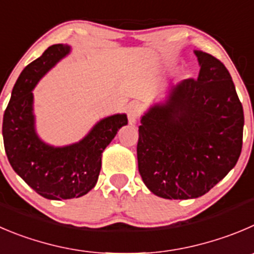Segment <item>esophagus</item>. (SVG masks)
I'll list each match as a JSON object with an SVG mask.
<instances>
[{"instance_id":"1","label":"esophagus","mask_w":254,"mask_h":254,"mask_svg":"<svg viewBox=\"0 0 254 254\" xmlns=\"http://www.w3.org/2000/svg\"><path fill=\"white\" fill-rule=\"evenodd\" d=\"M127 116H128V121L131 125L137 122V120L141 116V107H139L138 103H132L127 108Z\"/></svg>"}]
</instances>
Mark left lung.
<instances>
[{"label":"left lung","mask_w":254,"mask_h":254,"mask_svg":"<svg viewBox=\"0 0 254 254\" xmlns=\"http://www.w3.org/2000/svg\"><path fill=\"white\" fill-rule=\"evenodd\" d=\"M197 79H183L165 102L142 116L138 171L152 193L167 199L206 194L236 166L242 151L243 107L228 69L194 51Z\"/></svg>","instance_id":"obj_1"}]
</instances>
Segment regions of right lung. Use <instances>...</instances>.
Returning <instances> with one entry per match:
<instances>
[{
	"label": "right lung",
	"instance_id": "right-lung-1",
	"mask_svg": "<svg viewBox=\"0 0 254 254\" xmlns=\"http://www.w3.org/2000/svg\"><path fill=\"white\" fill-rule=\"evenodd\" d=\"M71 47L53 45L21 72L3 115L2 136L9 165L32 190L47 199H69L88 193L96 186L102 152L127 116L113 115L96 123L77 143L55 147L38 137L35 127L32 89Z\"/></svg>",
	"mask_w": 254,
	"mask_h": 254
}]
</instances>
